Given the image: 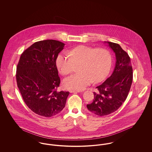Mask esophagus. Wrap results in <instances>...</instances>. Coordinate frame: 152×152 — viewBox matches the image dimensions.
<instances>
[{
	"label": "esophagus",
	"mask_w": 152,
	"mask_h": 152,
	"mask_svg": "<svg viewBox=\"0 0 152 152\" xmlns=\"http://www.w3.org/2000/svg\"><path fill=\"white\" fill-rule=\"evenodd\" d=\"M81 91H76V90H70L69 92L71 93H77V92H80Z\"/></svg>",
	"instance_id": "esophagus-1"
}]
</instances>
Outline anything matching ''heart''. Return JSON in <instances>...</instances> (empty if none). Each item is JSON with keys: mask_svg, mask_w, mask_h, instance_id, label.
I'll return each instance as SVG.
<instances>
[{"mask_svg": "<svg viewBox=\"0 0 152 152\" xmlns=\"http://www.w3.org/2000/svg\"><path fill=\"white\" fill-rule=\"evenodd\" d=\"M80 63V72L64 80L65 88L80 91L93 81L97 83L104 79L110 68L112 58L109 52L105 48L79 45L68 53H60L56 60L58 70L63 75L72 72L75 64Z\"/></svg>", "mask_w": 152, "mask_h": 152, "instance_id": "heart-1", "label": "heart"}]
</instances>
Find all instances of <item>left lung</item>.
<instances>
[{
  "label": "left lung",
  "instance_id": "left-lung-1",
  "mask_svg": "<svg viewBox=\"0 0 152 152\" xmlns=\"http://www.w3.org/2000/svg\"><path fill=\"white\" fill-rule=\"evenodd\" d=\"M108 44L116 55V65L111 76L94 92L93 102L87 104L88 109L97 116L108 115L115 112L125 101L133 80V68L128 54L118 44Z\"/></svg>",
  "mask_w": 152,
  "mask_h": 152
}]
</instances>
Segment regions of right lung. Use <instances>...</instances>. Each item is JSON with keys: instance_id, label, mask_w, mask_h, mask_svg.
<instances>
[{"instance_id": "add662e5", "label": "right lung", "mask_w": 152, "mask_h": 152, "mask_svg": "<svg viewBox=\"0 0 152 152\" xmlns=\"http://www.w3.org/2000/svg\"><path fill=\"white\" fill-rule=\"evenodd\" d=\"M64 44L55 40L35 42L24 51L16 68L17 86L26 104L39 116L51 117L64 108L69 92L60 83L56 60Z\"/></svg>"}]
</instances>
